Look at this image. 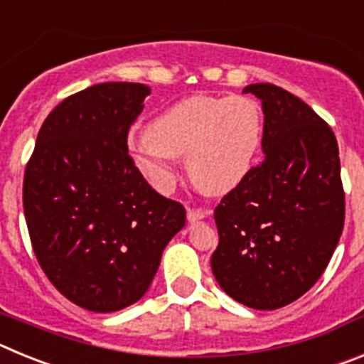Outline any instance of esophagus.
<instances>
[{
  "label": "esophagus",
  "mask_w": 364,
  "mask_h": 364,
  "mask_svg": "<svg viewBox=\"0 0 364 364\" xmlns=\"http://www.w3.org/2000/svg\"><path fill=\"white\" fill-rule=\"evenodd\" d=\"M211 213V210H188V220L189 222H198L205 218Z\"/></svg>",
  "instance_id": "34e87169"
}]
</instances>
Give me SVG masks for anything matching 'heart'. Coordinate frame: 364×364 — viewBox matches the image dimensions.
I'll return each mask as SVG.
<instances>
[{
  "label": "heart",
  "instance_id": "obj_1",
  "mask_svg": "<svg viewBox=\"0 0 364 364\" xmlns=\"http://www.w3.org/2000/svg\"><path fill=\"white\" fill-rule=\"evenodd\" d=\"M262 134L264 114L252 96H189L147 124L131 142V159L154 189L167 191L175 180L173 162L186 154L195 188L226 195L253 169Z\"/></svg>",
  "mask_w": 364,
  "mask_h": 364
}]
</instances>
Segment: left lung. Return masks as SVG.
<instances>
[{"label":"left lung","mask_w":364,"mask_h":364,"mask_svg":"<svg viewBox=\"0 0 364 364\" xmlns=\"http://www.w3.org/2000/svg\"><path fill=\"white\" fill-rule=\"evenodd\" d=\"M262 100L264 160L215 208L211 269L235 301L277 310L319 281L345 226V189L332 127L272 83L244 89Z\"/></svg>","instance_id":"left-lung-1"}]
</instances>
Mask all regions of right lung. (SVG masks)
<instances>
[{
	"label": "right lung",
	"instance_id": "obj_1",
	"mask_svg": "<svg viewBox=\"0 0 364 364\" xmlns=\"http://www.w3.org/2000/svg\"><path fill=\"white\" fill-rule=\"evenodd\" d=\"M151 89L109 82L67 96L45 118L23 176V211L41 269L70 302L96 314L129 306L186 224L134 167L131 125Z\"/></svg>",
	"mask_w": 364,
	"mask_h": 364
}]
</instances>
